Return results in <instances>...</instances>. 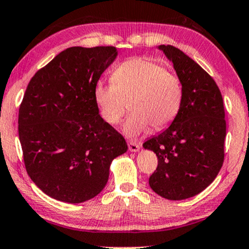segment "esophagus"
<instances>
[{
    "mask_svg": "<svg viewBox=\"0 0 249 249\" xmlns=\"http://www.w3.org/2000/svg\"><path fill=\"white\" fill-rule=\"evenodd\" d=\"M128 150L131 152H137L140 150V145L135 142H128Z\"/></svg>",
    "mask_w": 249,
    "mask_h": 249,
    "instance_id": "1",
    "label": "esophagus"
}]
</instances>
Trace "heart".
<instances>
[{
    "instance_id": "b5f03b06",
    "label": "heart",
    "mask_w": 249,
    "mask_h": 249,
    "mask_svg": "<svg viewBox=\"0 0 249 249\" xmlns=\"http://www.w3.org/2000/svg\"><path fill=\"white\" fill-rule=\"evenodd\" d=\"M94 99L106 123L116 125L127 108L123 125L128 137H136L152 127L161 131L178 116L183 101V86L176 73L147 58L128 59L114 69L112 80L99 79Z\"/></svg>"
}]
</instances>
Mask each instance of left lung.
<instances>
[{
  "label": "left lung",
  "instance_id": "obj_1",
  "mask_svg": "<svg viewBox=\"0 0 249 249\" xmlns=\"http://www.w3.org/2000/svg\"><path fill=\"white\" fill-rule=\"evenodd\" d=\"M159 49L181 79L183 101L172 124L143 144L158 157L148 183L163 198L183 200L205 190L224 163V101L216 81L195 60L170 44Z\"/></svg>",
  "mask_w": 249,
  "mask_h": 249
}]
</instances>
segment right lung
Listing matches in <instances>:
<instances>
[{
	"mask_svg": "<svg viewBox=\"0 0 249 249\" xmlns=\"http://www.w3.org/2000/svg\"><path fill=\"white\" fill-rule=\"evenodd\" d=\"M117 57L115 47H71L31 78L18 109L25 170L55 200L80 203L105 187L125 139L99 115L94 86Z\"/></svg>",
	"mask_w": 249,
	"mask_h": 249,
	"instance_id": "1",
	"label": "right lung"
}]
</instances>
